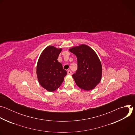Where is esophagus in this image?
<instances>
[{"instance_id": "34e87169", "label": "esophagus", "mask_w": 135, "mask_h": 135, "mask_svg": "<svg viewBox=\"0 0 135 135\" xmlns=\"http://www.w3.org/2000/svg\"><path fill=\"white\" fill-rule=\"evenodd\" d=\"M67 73H68V75H71V74H72V72H71L70 70H68L67 71Z\"/></svg>"}]
</instances>
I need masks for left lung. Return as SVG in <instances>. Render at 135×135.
<instances>
[{
  "mask_svg": "<svg viewBox=\"0 0 135 135\" xmlns=\"http://www.w3.org/2000/svg\"><path fill=\"white\" fill-rule=\"evenodd\" d=\"M69 51L76 56L78 60V69L72 75L76 84L84 90L93 89L100 82L102 75V66L97 54L84 44Z\"/></svg>",
  "mask_w": 135,
  "mask_h": 135,
  "instance_id": "obj_1",
  "label": "left lung"
}]
</instances>
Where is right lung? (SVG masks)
<instances>
[{
	"mask_svg": "<svg viewBox=\"0 0 135 135\" xmlns=\"http://www.w3.org/2000/svg\"><path fill=\"white\" fill-rule=\"evenodd\" d=\"M62 49L47 47L42 53L37 65V75L41 85L49 91L58 89L67 74L62 65L57 61Z\"/></svg>",
	"mask_w": 135,
	"mask_h": 135,
	"instance_id": "obj_1",
	"label": "right lung"
}]
</instances>
